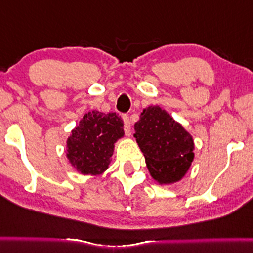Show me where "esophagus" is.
<instances>
[{"label": "esophagus", "mask_w": 253, "mask_h": 253, "mask_svg": "<svg viewBox=\"0 0 253 253\" xmlns=\"http://www.w3.org/2000/svg\"><path fill=\"white\" fill-rule=\"evenodd\" d=\"M123 119H124V125H125V133H126L127 135H130V121H129V118L127 117V115H124Z\"/></svg>", "instance_id": "1"}]
</instances>
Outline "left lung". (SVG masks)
Listing matches in <instances>:
<instances>
[{"instance_id": "obj_1", "label": "left lung", "mask_w": 253, "mask_h": 253, "mask_svg": "<svg viewBox=\"0 0 253 253\" xmlns=\"http://www.w3.org/2000/svg\"><path fill=\"white\" fill-rule=\"evenodd\" d=\"M134 129L153 179L159 184L181 181L194 159V140L189 132L159 106L145 108Z\"/></svg>"}]
</instances>
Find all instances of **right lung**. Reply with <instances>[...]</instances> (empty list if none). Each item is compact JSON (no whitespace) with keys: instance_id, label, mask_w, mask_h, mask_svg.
Instances as JSON below:
<instances>
[{"instance_id":"obj_1","label":"right lung","mask_w":253,"mask_h":253,"mask_svg":"<svg viewBox=\"0 0 253 253\" xmlns=\"http://www.w3.org/2000/svg\"><path fill=\"white\" fill-rule=\"evenodd\" d=\"M124 134V123L117 113H86L66 140L69 163L83 175H101L108 169L114 144Z\"/></svg>"}]
</instances>
